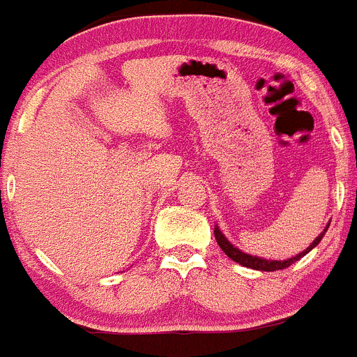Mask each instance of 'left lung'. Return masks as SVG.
Listing matches in <instances>:
<instances>
[{"instance_id": "8db88e82", "label": "left lung", "mask_w": 357, "mask_h": 357, "mask_svg": "<svg viewBox=\"0 0 357 357\" xmlns=\"http://www.w3.org/2000/svg\"><path fill=\"white\" fill-rule=\"evenodd\" d=\"M329 225H326L324 231L321 232V234L317 236V238L314 239V243L308 246L306 250H303L301 254H298L296 257H291L287 259V261H268V259H262V257H255V255H250V254H245V252H241L239 248H236L234 245H232L231 241H229L227 238H225L224 234H222V231L218 229V225H215V239L216 243H218V246L225 252V255H227L229 259H232L234 262H238V264L245 266V268H252V269H257V271H278V269H285L289 268L291 264H294L296 261H299L301 257H305L306 254H308L310 250L315 248V246L321 243V239L324 238L326 231H328Z\"/></svg>"}]
</instances>
